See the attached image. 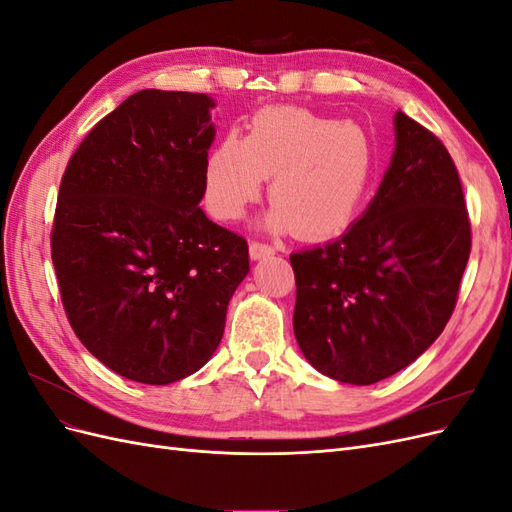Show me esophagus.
Returning <instances> with one entry per match:
<instances>
[{"label":"esophagus","mask_w":512,"mask_h":512,"mask_svg":"<svg viewBox=\"0 0 512 512\" xmlns=\"http://www.w3.org/2000/svg\"><path fill=\"white\" fill-rule=\"evenodd\" d=\"M273 254H275V247H271L269 243H260V241L250 243L252 260H265V258H271Z\"/></svg>","instance_id":"34e87169"}]
</instances>
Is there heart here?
I'll list each match as a JSON object with an SVG mask.
<instances>
[{
    "label": "heart",
    "instance_id": "b5f03b06",
    "mask_svg": "<svg viewBox=\"0 0 512 512\" xmlns=\"http://www.w3.org/2000/svg\"><path fill=\"white\" fill-rule=\"evenodd\" d=\"M374 173V145L354 121L299 106L258 111L247 136L230 132L205 166V198L220 220H237L271 177L265 226L318 239L342 230L359 209Z\"/></svg>",
    "mask_w": 512,
    "mask_h": 512
}]
</instances>
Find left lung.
<instances>
[{
    "instance_id": "obj_1",
    "label": "left lung",
    "mask_w": 512,
    "mask_h": 512,
    "mask_svg": "<svg viewBox=\"0 0 512 512\" xmlns=\"http://www.w3.org/2000/svg\"><path fill=\"white\" fill-rule=\"evenodd\" d=\"M376 196L342 237L290 256L294 337L337 382L374 384L416 361L451 318L470 258L457 168L438 136L397 111Z\"/></svg>"
}]
</instances>
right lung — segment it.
<instances>
[{
  "mask_svg": "<svg viewBox=\"0 0 512 512\" xmlns=\"http://www.w3.org/2000/svg\"><path fill=\"white\" fill-rule=\"evenodd\" d=\"M213 98L143 89L74 151L51 256L81 344L115 374L170 384L218 350L250 273L243 237L198 207L215 138Z\"/></svg>",
  "mask_w": 512,
  "mask_h": 512,
  "instance_id": "right-lung-1",
  "label": "right lung"
}]
</instances>
